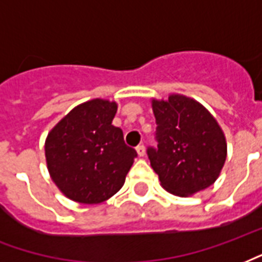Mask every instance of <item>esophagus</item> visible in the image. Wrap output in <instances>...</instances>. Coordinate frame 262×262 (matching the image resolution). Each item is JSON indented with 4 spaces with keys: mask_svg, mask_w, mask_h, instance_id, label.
<instances>
[{
    "mask_svg": "<svg viewBox=\"0 0 262 262\" xmlns=\"http://www.w3.org/2000/svg\"><path fill=\"white\" fill-rule=\"evenodd\" d=\"M136 151H137V156L139 157H144V154H146V148H144V146H143V144L137 146Z\"/></svg>",
    "mask_w": 262,
    "mask_h": 262,
    "instance_id": "1",
    "label": "esophagus"
}]
</instances>
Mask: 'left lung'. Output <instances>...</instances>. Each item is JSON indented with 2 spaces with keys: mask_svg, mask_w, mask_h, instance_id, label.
<instances>
[{
  "mask_svg": "<svg viewBox=\"0 0 262 262\" xmlns=\"http://www.w3.org/2000/svg\"><path fill=\"white\" fill-rule=\"evenodd\" d=\"M157 148H148L161 186L189 197L214 185L224 168L228 144L220 123L203 104L183 94L151 100Z\"/></svg>",
  "mask_w": 262,
  "mask_h": 262,
  "instance_id": "8db88e82",
  "label": "left lung"
}]
</instances>
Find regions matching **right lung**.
Instances as JSON below:
<instances>
[{
	"label": "right lung",
	"instance_id": "obj_1",
	"mask_svg": "<svg viewBox=\"0 0 262 262\" xmlns=\"http://www.w3.org/2000/svg\"><path fill=\"white\" fill-rule=\"evenodd\" d=\"M118 104L94 98L75 106L48 132V173L69 200L100 204L121 190L137 152L112 125Z\"/></svg>",
	"mask_w": 262,
	"mask_h": 262
}]
</instances>
